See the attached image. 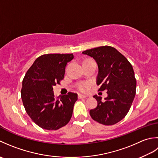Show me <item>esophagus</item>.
<instances>
[{"label":"esophagus","instance_id":"obj_1","mask_svg":"<svg viewBox=\"0 0 158 158\" xmlns=\"http://www.w3.org/2000/svg\"><path fill=\"white\" fill-rule=\"evenodd\" d=\"M78 98H79V99H81V98H87V96H85V95L80 94H78Z\"/></svg>","mask_w":158,"mask_h":158}]
</instances>
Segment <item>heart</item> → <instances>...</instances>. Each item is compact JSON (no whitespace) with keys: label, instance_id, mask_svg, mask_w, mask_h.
Returning a JSON list of instances; mask_svg holds the SVG:
<instances>
[{"label":"heart","instance_id":"heart-1","mask_svg":"<svg viewBox=\"0 0 158 158\" xmlns=\"http://www.w3.org/2000/svg\"><path fill=\"white\" fill-rule=\"evenodd\" d=\"M91 82H82L80 83L79 84L77 85V88L82 92H86L88 91V89L91 88L92 86Z\"/></svg>","mask_w":158,"mask_h":158}]
</instances>
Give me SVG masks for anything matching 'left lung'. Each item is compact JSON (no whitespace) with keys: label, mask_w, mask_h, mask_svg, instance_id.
Wrapping results in <instances>:
<instances>
[{"label":"left lung","mask_w":158,"mask_h":158,"mask_svg":"<svg viewBox=\"0 0 158 158\" xmlns=\"http://www.w3.org/2000/svg\"><path fill=\"white\" fill-rule=\"evenodd\" d=\"M96 60L98 67V91L107 90L108 96H94L98 102L89 110L92 118L103 125H114L126 117L136 94V81L132 66L125 56L110 46H101L82 52Z\"/></svg>","instance_id":"1"}]
</instances>
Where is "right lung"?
<instances>
[{"label":"right lung","mask_w":158,"mask_h":158,"mask_svg":"<svg viewBox=\"0 0 158 158\" xmlns=\"http://www.w3.org/2000/svg\"><path fill=\"white\" fill-rule=\"evenodd\" d=\"M73 53H49L36 59L22 81L21 97L26 113L36 125L48 130L66 126L71 118L77 94L55 97L53 86L64 79Z\"/></svg>","instance_id":"1"}]
</instances>
